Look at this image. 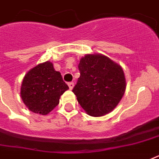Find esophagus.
<instances>
[{"label":"esophagus","mask_w":159,"mask_h":159,"mask_svg":"<svg viewBox=\"0 0 159 159\" xmlns=\"http://www.w3.org/2000/svg\"><path fill=\"white\" fill-rule=\"evenodd\" d=\"M67 85H68L70 90H72V88H73V87H74V82H68Z\"/></svg>","instance_id":"34e87169"}]
</instances>
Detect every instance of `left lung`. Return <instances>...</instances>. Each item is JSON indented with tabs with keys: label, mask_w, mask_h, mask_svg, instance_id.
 Returning a JSON list of instances; mask_svg holds the SVG:
<instances>
[{
	"label": "left lung",
	"mask_w": 159,
	"mask_h": 159,
	"mask_svg": "<svg viewBox=\"0 0 159 159\" xmlns=\"http://www.w3.org/2000/svg\"><path fill=\"white\" fill-rule=\"evenodd\" d=\"M80 77L72 89L77 102L89 116L110 113L122 99L126 88L120 65L100 53L87 54L78 64Z\"/></svg>",
	"instance_id": "left-lung-1"
}]
</instances>
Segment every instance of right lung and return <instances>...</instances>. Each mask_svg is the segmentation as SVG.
<instances>
[{"label":"right lung","instance_id":"1","mask_svg":"<svg viewBox=\"0 0 159 159\" xmlns=\"http://www.w3.org/2000/svg\"><path fill=\"white\" fill-rule=\"evenodd\" d=\"M67 89L61 73L47 61L26 73L21 84L20 97L30 111L45 116L58 105L60 97Z\"/></svg>","mask_w":159,"mask_h":159}]
</instances>
